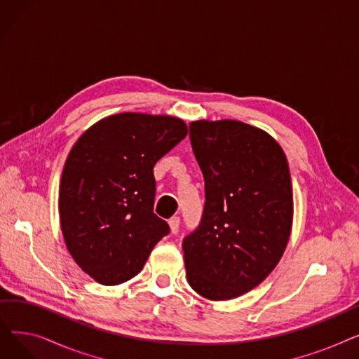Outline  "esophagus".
Segmentation results:
<instances>
[{
  "label": "esophagus",
  "mask_w": 359,
  "mask_h": 359,
  "mask_svg": "<svg viewBox=\"0 0 359 359\" xmlns=\"http://www.w3.org/2000/svg\"><path fill=\"white\" fill-rule=\"evenodd\" d=\"M168 225H170V231H172L173 234H177V231H179V227H180V218H179V217H173V218H170V221H168Z\"/></svg>",
  "instance_id": "esophagus-1"
}]
</instances>
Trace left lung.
<instances>
[{
	"label": "left lung",
	"mask_w": 359,
	"mask_h": 359,
	"mask_svg": "<svg viewBox=\"0 0 359 359\" xmlns=\"http://www.w3.org/2000/svg\"><path fill=\"white\" fill-rule=\"evenodd\" d=\"M189 129L205 206L198 229L183 238L186 276L199 295L231 299L257 287L285 252L290 167L280 145L252 125L196 121Z\"/></svg>",
	"instance_id": "1"
}]
</instances>
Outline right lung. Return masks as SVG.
Returning <instances> with one entry per match:
<instances>
[{"instance_id":"right-lung-1","label":"right lung","mask_w":359,"mask_h":359,"mask_svg":"<svg viewBox=\"0 0 359 359\" xmlns=\"http://www.w3.org/2000/svg\"><path fill=\"white\" fill-rule=\"evenodd\" d=\"M187 135L173 116L118 113L74 144L60 184V218L75 263L103 285L141 272L168 224L154 214L156 163Z\"/></svg>"}]
</instances>
